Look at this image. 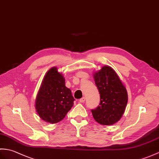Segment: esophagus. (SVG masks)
<instances>
[{
    "instance_id": "esophagus-1",
    "label": "esophagus",
    "mask_w": 159,
    "mask_h": 159,
    "mask_svg": "<svg viewBox=\"0 0 159 159\" xmlns=\"http://www.w3.org/2000/svg\"><path fill=\"white\" fill-rule=\"evenodd\" d=\"M84 101H85V98H84V97H83L82 98H80V99H79V102H81V103L84 102Z\"/></svg>"
}]
</instances>
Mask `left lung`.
<instances>
[{"mask_svg":"<svg viewBox=\"0 0 159 159\" xmlns=\"http://www.w3.org/2000/svg\"><path fill=\"white\" fill-rule=\"evenodd\" d=\"M94 80L100 94V103L91 110L95 121L103 125H111L119 121L127 106L126 88L119 76L110 66H104L94 73Z\"/></svg>","mask_w":159,"mask_h":159,"instance_id":"8db88e82","label":"left lung"}]
</instances>
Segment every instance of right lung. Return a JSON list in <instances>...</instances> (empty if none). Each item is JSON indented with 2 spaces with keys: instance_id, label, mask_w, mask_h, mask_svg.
I'll list each match as a JSON object with an SVG mask.
<instances>
[{
  "instance_id": "right-lung-1",
  "label": "right lung",
  "mask_w": 159,
  "mask_h": 159,
  "mask_svg": "<svg viewBox=\"0 0 159 159\" xmlns=\"http://www.w3.org/2000/svg\"><path fill=\"white\" fill-rule=\"evenodd\" d=\"M70 89L65 85V79L57 68L47 71L39 89L35 102L36 112L47 123H57L66 116L74 104Z\"/></svg>"
}]
</instances>
